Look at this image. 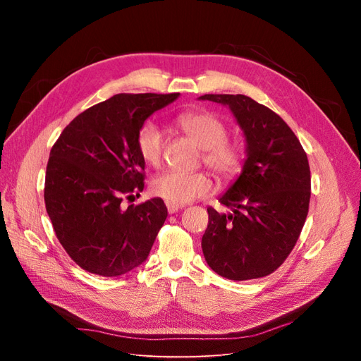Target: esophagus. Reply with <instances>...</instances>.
Returning a JSON list of instances; mask_svg holds the SVG:
<instances>
[{
	"label": "esophagus",
	"mask_w": 361,
	"mask_h": 361,
	"mask_svg": "<svg viewBox=\"0 0 361 361\" xmlns=\"http://www.w3.org/2000/svg\"><path fill=\"white\" fill-rule=\"evenodd\" d=\"M182 204H173V203H167V209H169V214H176L179 209H182Z\"/></svg>",
	"instance_id": "34e87169"
}]
</instances>
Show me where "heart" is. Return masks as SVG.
Instances as JSON below:
<instances>
[{"mask_svg": "<svg viewBox=\"0 0 361 361\" xmlns=\"http://www.w3.org/2000/svg\"><path fill=\"white\" fill-rule=\"evenodd\" d=\"M178 126L195 145L203 149V162L218 178L228 180L241 173L245 162V149L236 140H228L227 126L220 117L206 111L182 113ZM166 146V137L159 125L146 122L137 134L138 154L146 164L158 167ZM212 191L211 178L203 171L183 173L169 170L152 182V192L167 203L185 204L204 197Z\"/></svg>", "mask_w": 361, "mask_h": 361, "instance_id": "heart-1", "label": "heart"}]
</instances>
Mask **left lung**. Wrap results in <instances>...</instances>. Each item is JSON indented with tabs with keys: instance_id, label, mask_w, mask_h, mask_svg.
<instances>
[{
	"instance_id": "8db88e82",
	"label": "left lung",
	"mask_w": 361,
	"mask_h": 361,
	"mask_svg": "<svg viewBox=\"0 0 361 361\" xmlns=\"http://www.w3.org/2000/svg\"><path fill=\"white\" fill-rule=\"evenodd\" d=\"M231 108L247 141L239 178L207 207L203 256L218 276L251 280L274 272L297 244L310 202V167L297 135L279 114L245 94H203Z\"/></svg>"
}]
</instances>
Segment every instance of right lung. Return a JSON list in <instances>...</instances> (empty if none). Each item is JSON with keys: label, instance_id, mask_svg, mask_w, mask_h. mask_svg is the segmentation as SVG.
I'll return each instance as SVG.
<instances>
[{"label": "right lung", "instance_id": "1", "mask_svg": "<svg viewBox=\"0 0 361 361\" xmlns=\"http://www.w3.org/2000/svg\"><path fill=\"white\" fill-rule=\"evenodd\" d=\"M179 93H120L63 129L45 176V206L60 244L76 265L117 277L147 259L167 218L162 199L122 207L145 188L137 134Z\"/></svg>", "mask_w": 361, "mask_h": 361}]
</instances>
